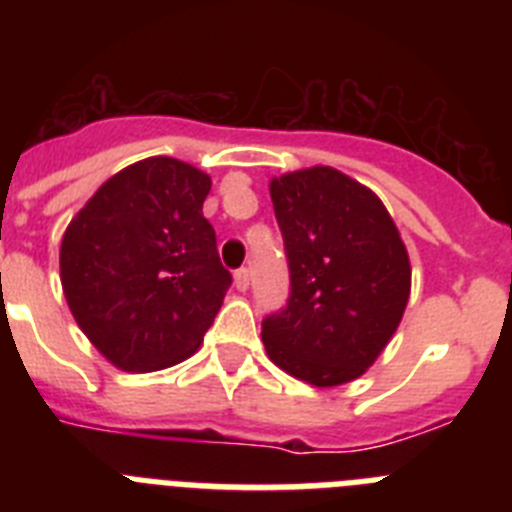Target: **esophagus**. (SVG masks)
<instances>
[{
  "label": "esophagus",
  "mask_w": 512,
  "mask_h": 512,
  "mask_svg": "<svg viewBox=\"0 0 512 512\" xmlns=\"http://www.w3.org/2000/svg\"><path fill=\"white\" fill-rule=\"evenodd\" d=\"M248 284H251V274H248V269L235 271V287L241 289V292H246Z\"/></svg>",
  "instance_id": "esophagus-1"
}]
</instances>
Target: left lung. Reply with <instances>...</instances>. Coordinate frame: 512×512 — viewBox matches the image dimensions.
Instances as JSON below:
<instances>
[{"instance_id": "1", "label": "left lung", "mask_w": 512, "mask_h": 512, "mask_svg": "<svg viewBox=\"0 0 512 512\" xmlns=\"http://www.w3.org/2000/svg\"><path fill=\"white\" fill-rule=\"evenodd\" d=\"M289 297L261 320L266 354L315 387L351 382L374 364L410 297L405 243L372 189L330 166L271 182Z\"/></svg>"}]
</instances>
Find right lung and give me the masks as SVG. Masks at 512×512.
<instances>
[{
    "mask_svg": "<svg viewBox=\"0 0 512 512\" xmlns=\"http://www.w3.org/2000/svg\"><path fill=\"white\" fill-rule=\"evenodd\" d=\"M210 176L156 156L97 189L61 243L63 295L79 328L125 372L192 356L228 292L215 228L202 215Z\"/></svg>",
    "mask_w": 512,
    "mask_h": 512,
    "instance_id": "obj_1",
    "label": "right lung"
}]
</instances>
